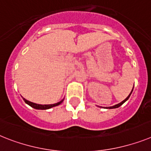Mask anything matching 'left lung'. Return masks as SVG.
Returning a JSON list of instances; mask_svg holds the SVG:
<instances>
[{"instance_id": "left-lung-1", "label": "left lung", "mask_w": 151, "mask_h": 151, "mask_svg": "<svg viewBox=\"0 0 151 151\" xmlns=\"http://www.w3.org/2000/svg\"><path fill=\"white\" fill-rule=\"evenodd\" d=\"M133 90H134V87H133V89H132V91H131V92H130V94H129L128 96H127V97L126 99H124L123 101H121V103L117 104L114 105V106H112V107H104V108H106V109H114V108H117V107H121V106L123 104L125 103V102H126V101L129 99V97H130V95H131V93H132Z\"/></svg>"}]
</instances>
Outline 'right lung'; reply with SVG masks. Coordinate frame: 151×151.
<instances>
[{"label":"right lung","mask_w":151,"mask_h":151,"mask_svg":"<svg viewBox=\"0 0 151 151\" xmlns=\"http://www.w3.org/2000/svg\"><path fill=\"white\" fill-rule=\"evenodd\" d=\"M23 99H24V102L27 104H28L29 106H30V107H33V108L37 109V110H47V109H50L51 108V107H56V106L60 105V104L64 101V98L56 104H44V105L38 104H35V103H33V102H30V101H27V100H26L25 98H24V97H23Z\"/></svg>","instance_id":"add662e5"}]
</instances>
